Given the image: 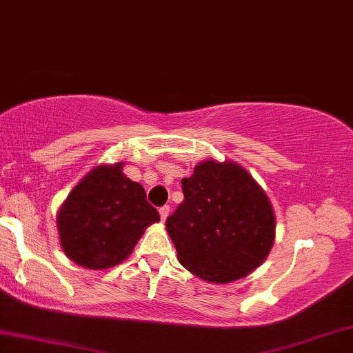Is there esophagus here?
<instances>
[{
	"label": "esophagus",
	"instance_id": "1",
	"mask_svg": "<svg viewBox=\"0 0 353 353\" xmlns=\"http://www.w3.org/2000/svg\"><path fill=\"white\" fill-rule=\"evenodd\" d=\"M169 205H163V208L159 209V214H161V219H163V221H165V219H168V216H169Z\"/></svg>",
	"mask_w": 353,
	"mask_h": 353
}]
</instances>
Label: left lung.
<instances>
[{"mask_svg": "<svg viewBox=\"0 0 353 353\" xmlns=\"http://www.w3.org/2000/svg\"><path fill=\"white\" fill-rule=\"evenodd\" d=\"M182 192L184 201L165 229L189 272L229 283L265 261L275 239L274 209L244 168L232 161H202L182 179Z\"/></svg>", "mask_w": 353, "mask_h": 353, "instance_id": "obj_1", "label": "left lung"}]
</instances>
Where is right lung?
<instances>
[{
    "instance_id": "right-lung-1",
    "label": "right lung",
    "mask_w": 353,
    "mask_h": 353,
    "mask_svg": "<svg viewBox=\"0 0 353 353\" xmlns=\"http://www.w3.org/2000/svg\"><path fill=\"white\" fill-rule=\"evenodd\" d=\"M123 163L88 172L58 210L59 241L72 262L91 270L111 269L134 250L159 212L144 188L123 174Z\"/></svg>"
}]
</instances>
